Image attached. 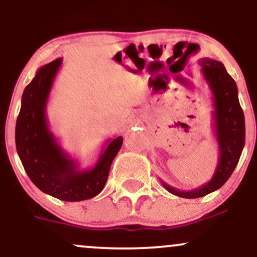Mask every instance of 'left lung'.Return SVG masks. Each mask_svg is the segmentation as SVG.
<instances>
[{"mask_svg": "<svg viewBox=\"0 0 257 257\" xmlns=\"http://www.w3.org/2000/svg\"><path fill=\"white\" fill-rule=\"evenodd\" d=\"M203 77L213 93L214 134L219 146V161L210 181L190 191L176 190L162 181L167 191L182 198H199L222 187L239 162L245 144V120L238 100V88L220 61L210 58L198 60Z\"/></svg>", "mask_w": 257, "mask_h": 257, "instance_id": "1", "label": "left lung"}]
</instances>
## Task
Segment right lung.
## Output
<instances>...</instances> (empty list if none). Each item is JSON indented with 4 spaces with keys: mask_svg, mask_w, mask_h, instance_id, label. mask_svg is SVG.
Here are the masks:
<instances>
[{
    "mask_svg": "<svg viewBox=\"0 0 257 257\" xmlns=\"http://www.w3.org/2000/svg\"><path fill=\"white\" fill-rule=\"evenodd\" d=\"M61 64L63 59L59 58L43 65L26 85L17 119L16 145L23 167L36 187L60 200L79 202L101 192L123 138L106 141L89 169H79L77 161L64 151L47 120V102Z\"/></svg>",
    "mask_w": 257,
    "mask_h": 257,
    "instance_id": "obj_1",
    "label": "right lung"
}]
</instances>
